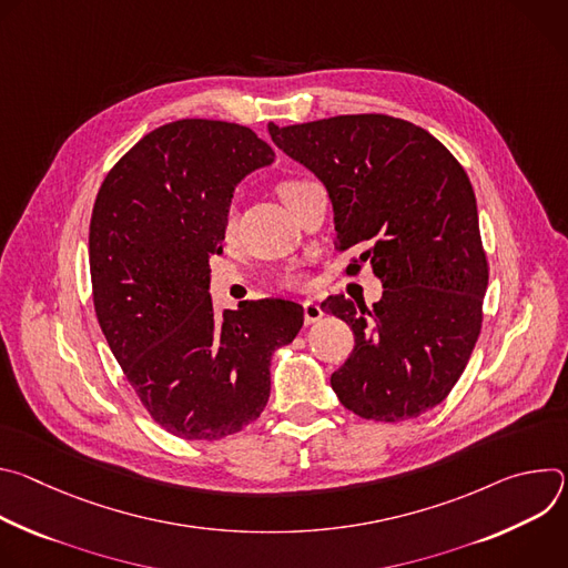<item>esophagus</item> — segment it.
<instances>
[{"label":"esophagus","mask_w":568,"mask_h":568,"mask_svg":"<svg viewBox=\"0 0 568 568\" xmlns=\"http://www.w3.org/2000/svg\"><path fill=\"white\" fill-rule=\"evenodd\" d=\"M321 316H323V310L316 301H303V318H305L307 326H310V323H316Z\"/></svg>","instance_id":"obj_1"}]
</instances>
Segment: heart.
Listing matches in <instances>:
<instances>
[{
  "mask_svg": "<svg viewBox=\"0 0 568 568\" xmlns=\"http://www.w3.org/2000/svg\"><path fill=\"white\" fill-rule=\"evenodd\" d=\"M301 184H303L301 180H287V182H283L281 189H278V191H281V197L287 195L290 191H294V189L301 186ZM231 222H233V211L226 213V229L231 226ZM281 281H283V285H287V287H301V285H305V276H303L301 272H287Z\"/></svg>",
  "mask_w": 568,
  "mask_h": 568,
  "instance_id": "1",
  "label": "heart"
}]
</instances>
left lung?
<instances>
[{"label": "left lung", "instance_id": "1", "mask_svg": "<svg viewBox=\"0 0 568 568\" xmlns=\"http://www.w3.org/2000/svg\"><path fill=\"white\" fill-rule=\"evenodd\" d=\"M272 141L326 186L339 250L359 247L384 292L373 307L328 296L355 348L331 384L346 409L399 423L440 404L474 351L488 290L476 197L454 154L386 114L267 125Z\"/></svg>", "mask_w": 568, "mask_h": 568}]
</instances>
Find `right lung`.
<instances>
[{"label":"right lung","mask_w":568,"mask_h":568,"mask_svg":"<svg viewBox=\"0 0 568 568\" xmlns=\"http://www.w3.org/2000/svg\"><path fill=\"white\" fill-rule=\"evenodd\" d=\"M274 156L245 125L173 121L116 161L94 202L101 331L152 420L184 440L254 423L270 399L272 355L303 326L298 303L245 301L217 316L209 294L233 191Z\"/></svg>","instance_id":"add662e5"}]
</instances>
